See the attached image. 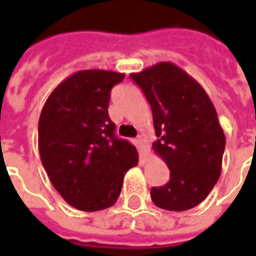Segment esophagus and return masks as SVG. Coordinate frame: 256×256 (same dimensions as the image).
<instances>
[{"label":"esophagus","mask_w":256,"mask_h":256,"mask_svg":"<svg viewBox=\"0 0 256 256\" xmlns=\"http://www.w3.org/2000/svg\"><path fill=\"white\" fill-rule=\"evenodd\" d=\"M136 144H138V148H140V158H148V144H146V140H144V136H138L136 138Z\"/></svg>","instance_id":"esophagus-1"}]
</instances>
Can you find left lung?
Returning a JSON list of instances; mask_svg holds the SVG:
<instances>
[{"label": "left lung", "instance_id": "1", "mask_svg": "<svg viewBox=\"0 0 256 256\" xmlns=\"http://www.w3.org/2000/svg\"><path fill=\"white\" fill-rule=\"evenodd\" d=\"M152 110L154 152L170 168V180L152 187L154 204L186 211L198 206L218 182L226 136L204 88L171 62L130 74Z\"/></svg>", "mask_w": 256, "mask_h": 256}]
</instances>
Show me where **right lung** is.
<instances>
[{"label":"right lung","instance_id":"1","mask_svg":"<svg viewBox=\"0 0 256 256\" xmlns=\"http://www.w3.org/2000/svg\"><path fill=\"white\" fill-rule=\"evenodd\" d=\"M124 74L81 70L66 78L46 100L38 122V148L50 182L81 211L112 207L120 194L126 171L138 152L116 136L108 116L112 86Z\"/></svg>","mask_w":256,"mask_h":256}]
</instances>
